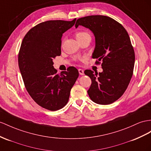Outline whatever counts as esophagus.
I'll use <instances>...</instances> for the list:
<instances>
[{"mask_svg": "<svg viewBox=\"0 0 151 151\" xmlns=\"http://www.w3.org/2000/svg\"><path fill=\"white\" fill-rule=\"evenodd\" d=\"M78 72H79V74L80 75H84V71L82 69H78Z\"/></svg>", "mask_w": 151, "mask_h": 151, "instance_id": "1", "label": "esophagus"}]
</instances>
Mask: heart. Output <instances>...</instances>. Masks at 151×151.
<instances>
[{"mask_svg":"<svg viewBox=\"0 0 151 151\" xmlns=\"http://www.w3.org/2000/svg\"><path fill=\"white\" fill-rule=\"evenodd\" d=\"M75 36L77 40H80L86 37H91L90 34L86 31H78L75 33Z\"/></svg>","mask_w":151,"mask_h":151,"instance_id":"b5f03b06","label":"heart"}]
</instances>
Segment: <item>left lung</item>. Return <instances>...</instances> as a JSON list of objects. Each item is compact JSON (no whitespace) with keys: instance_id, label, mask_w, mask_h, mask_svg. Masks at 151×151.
I'll return each instance as SVG.
<instances>
[{"instance_id":"8db88e82","label":"left lung","mask_w":151,"mask_h":151,"mask_svg":"<svg viewBox=\"0 0 151 151\" xmlns=\"http://www.w3.org/2000/svg\"><path fill=\"white\" fill-rule=\"evenodd\" d=\"M82 25L95 36L96 46L92 58L96 64L102 61V73L90 69L84 71L92 83L87 91L92 101L99 105H109L124 93L133 76L134 52L128 33L113 18L92 15L77 20L75 27Z\"/></svg>"}]
</instances>
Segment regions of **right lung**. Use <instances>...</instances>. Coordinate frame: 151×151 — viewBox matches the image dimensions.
<instances>
[{"instance_id": "right-lung-1", "label": "right lung", "mask_w": 151, "mask_h": 151, "mask_svg": "<svg viewBox=\"0 0 151 151\" xmlns=\"http://www.w3.org/2000/svg\"><path fill=\"white\" fill-rule=\"evenodd\" d=\"M72 21L49 20L26 34L18 53V65L28 93L40 106L51 111L68 102L79 73L73 66L57 74L53 59L61 54L63 34L74 25Z\"/></svg>"}]
</instances>
